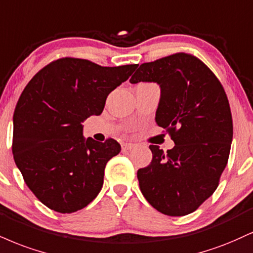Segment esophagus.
Segmentation results:
<instances>
[{"label":"esophagus","instance_id":"34e87169","mask_svg":"<svg viewBox=\"0 0 253 253\" xmlns=\"http://www.w3.org/2000/svg\"><path fill=\"white\" fill-rule=\"evenodd\" d=\"M134 146H135L134 144H130V142H124V144L121 145V148H123V151H129L132 150Z\"/></svg>","mask_w":253,"mask_h":253}]
</instances>
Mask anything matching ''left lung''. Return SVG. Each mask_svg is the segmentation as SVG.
<instances>
[{"label": "left lung", "mask_w": 253, "mask_h": 253, "mask_svg": "<svg viewBox=\"0 0 253 253\" xmlns=\"http://www.w3.org/2000/svg\"><path fill=\"white\" fill-rule=\"evenodd\" d=\"M157 82L161 97L156 123L174 147L151 145V164L138 169L139 186L161 213H192L213 194L229 160L232 115L224 87L202 60L176 53L140 65L130 84Z\"/></svg>", "instance_id": "8db88e82"}]
</instances>
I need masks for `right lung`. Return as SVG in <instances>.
<instances>
[{
  "instance_id": "add662e5",
  "label": "right lung",
  "mask_w": 253,
  "mask_h": 253,
  "mask_svg": "<svg viewBox=\"0 0 253 253\" xmlns=\"http://www.w3.org/2000/svg\"><path fill=\"white\" fill-rule=\"evenodd\" d=\"M136 67L62 57L23 89L13 118V156L27 186L47 208L73 213L101 191L106 164L121 146L112 138L84 139L82 123L102 113L108 94Z\"/></svg>"
}]
</instances>
